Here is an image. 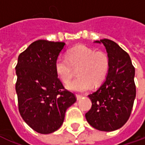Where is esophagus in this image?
<instances>
[{"label": "esophagus", "instance_id": "34e87169", "mask_svg": "<svg viewBox=\"0 0 145 145\" xmlns=\"http://www.w3.org/2000/svg\"><path fill=\"white\" fill-rule=\"evenodd\" d=\"M76 97H77V100H79V99H81V98H82V96H81V95L76 94Z\"/></svg>", "mask_w": 145, "mask_h": 145}]
</instances>
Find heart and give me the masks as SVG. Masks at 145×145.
I'll return each mask as SVG.
<instances>
[{
	"instance_id": "1",
	"label": "heart",
	"mask_w": 145,
	"mask_h": 145,
	"mask_svg": "<svg viewBox=\"0 0 145 145\" xmlns=\"http://www.w3.org/2000/svg\"><path fill=\"white\" fill-rule=\"evenodd\" d=\"M109 58L103 52H95L84 45L76 46L68 51L67 57L59 56L55 61V71L65 84L69 82L77 68L75 79L68 85L73 92H85L97 87L105 80L109 70Z\"/></svg>"
}]
</instances>
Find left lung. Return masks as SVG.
<instances>
[{
	"instance_id": "1",
	"label": "left lung",
	"mask_w": 145,
	"mask_h": 145,
	"mask_svg": "<svg viewBox=\"0 0 145 145\" xmlns=\"http://www.w3.org/2000/svg\"><path fill=\"white\" fill-rule=\"evenodd\" d=\"M102 43L109 58L106 80L96 92L88 97L92 107L85 114L88 123L94 129L112 131L128 121L136 96L135 68L129 54L112 40L95 41Z\"/></svg>"
}]
</instances>
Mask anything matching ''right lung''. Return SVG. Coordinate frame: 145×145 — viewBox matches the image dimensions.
I'll list each match as a JSON object with an SVG mask.
<instances>
[{
	"instance_id": "obj_1",
	"label": "right lung",
	"mask_w": 145,
	"mask_h": 145,
	"mask_svg": "<svg viewBox=\"0 0 145 145\" xmlns=\"http://www.w3.org/2000/svg\"><path fill=\"white\" fill-rule=\"evenodd\" d=\"M65 42L37 40L18 57L16 92L19 111L26 124L40 134H50L63 124L65 112L76 102L55 71Z\"/></svg>"
}]
</instances>
